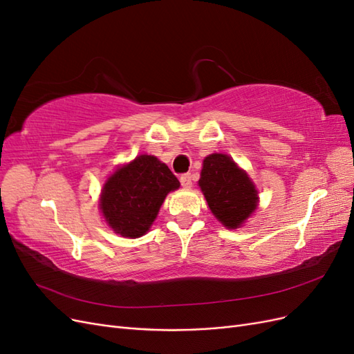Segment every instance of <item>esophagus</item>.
Masks as SVG:
<instances>
[{
    "instance_id": "obj_1",
    "label": "esophagus",
    "mask_w": 354,
    "mask_h": 354,
    "mask_svg": "<svg viewBox=\"0 0 354 354\" xmlns=\"http://www.w3.org/2000/svg\"><path fill=\"white\" fill-rule=\"evenodd\" d=\"M180 183H181V186L186 187V189L192 187V176L190 174H183L180 177Z\"/></svg>"
}]
</instances>
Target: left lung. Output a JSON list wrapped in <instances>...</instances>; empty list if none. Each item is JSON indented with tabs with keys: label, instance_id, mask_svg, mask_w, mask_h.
Instances as JSON below:
<instances>
[{
	"label": "left lung",
	"instance_id": "1",
	"mask_svg": "<svg viewBox=\"0 0 354 354\" xmlns=\"http://www.w3.org/2000/svg\"><path fill=\"white\" fill-rule=\"evenodd\" d=\"M199 186L214 216L229 229H236L257 207V190L245 171L227 155L203 159Z\"/></svg>",
	"mask_w": 354,
	"mask_h": 354
}]
</instances>
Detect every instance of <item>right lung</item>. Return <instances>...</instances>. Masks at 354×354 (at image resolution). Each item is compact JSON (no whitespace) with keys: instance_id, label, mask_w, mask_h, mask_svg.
Returning <instances> with one entry per match:
<instances>
[{"instance_id":"obj_1","label":"right lung","mask_w":354,"mask_h":354,"mask_svg":"<svg viewBox=\"0 0 354 354\" xmlns=\"http://www.w3.org/2000/svg\"><path fill=\"white\" fill-rule=\"evenodd\" d=\"M178 187L180 181L165 164L152 155H140L106 181L100 209L116 233L138 238L151 227L168 192Z\"/></svg>"}]
</instances>
